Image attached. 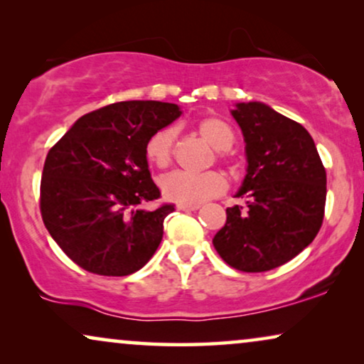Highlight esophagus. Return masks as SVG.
<instances>
[{"label":"esophagus","mask_w":364,"mask_h":364,"mask_svg":"<svg viewBox=\"0 0 364 364\" xmlns=\"http://www.w3.org/2000/svg\"><path fill=\"white\" fill-rule=\"evenodd\" d=\"M198 207L200 205H182V203H178L177 205L178 210H183V212H193V210H197Z\"/></svg>","instance_id":"esophagus-1"}]
</instances>
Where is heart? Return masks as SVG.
<instances>
[{
  "instance_id": "obj_1",
  "label": "heart",
  "mask_w": 364,
  "mask_h": 364,
  "mask_svg": "<svg viewBox=\"0 0 364 364\" xmlns=\"http://www.w3.org/2000/svg\"><path fill=\"white\" fill-rule=\"evenodd\" d=\"M198 132L212 144L218 157L225 159L228 149L235 142V134L227 122L218 117H205L198 122ZM173 146H176V129L164 127L154 132L146 142L147 161L159 168L167 167L172 162ZM227 181L220 172H187L173 171L161 178L162 193L168 200L182 203V205H198L208 198L218 196L225 191Z\"/></svg>"
}]
</instances>
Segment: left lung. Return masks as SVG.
<instances>
[{
  "label": "left lung",
  "instance_id": "8db88e82",
  "mask_svg": "<svg viewBox=\"0 0 364 364\" xmlns=\"http://www.w3.org/2000/svg\"><path fill=\"white\" fill-rule=\"evenodd\" d=\"M232 116L242 129L247 176L213 237L222 260L240 272H268L295 258L320 232L326 172L301 124L263 102H238Z\"/></svg>",
  "mask_w": 364,
  "mask_h": 364
}]
</instances>
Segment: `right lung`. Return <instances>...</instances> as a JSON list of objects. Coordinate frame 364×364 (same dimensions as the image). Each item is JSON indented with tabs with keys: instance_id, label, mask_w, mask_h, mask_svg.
<instances>
[{
	"instance_id": "right-lung-1",
	"label": "right lung",
	"mask_w": 364,
	"mask_h": 364,
	"mask_svg": "<svg viewBox=\"0 0 364 364\" xmlns=\"http://www.w3.org/2000/svg\"><path fill=\"white\" fill-rule=\"evenodd\" d=\"M181 114L177 104L114 102L79 117L49 149L39 207L48 232L76 265L126 277L156 253L173 205L144 208L161 197L146 142Z\"/></svg>"
}]
</instances>
